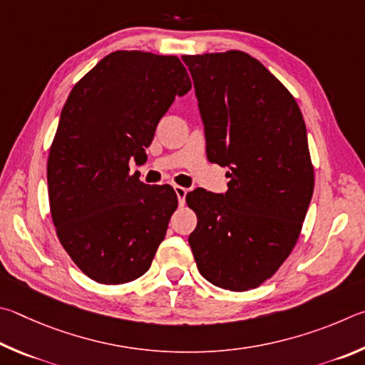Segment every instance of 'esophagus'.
<instances>
[{
  "label": "esophagus",
  "mask_w": 365,
  "mask_h": 365,
  "mask_svg": "<svg viewBox=\"0 0 365 365\" xmlns=\"http://www.w3.org/2000/svg\"><path fill=\"white\" fill-rule=\"evenodd\" d=\"M175 192L178 195L179 203L184 205V202H186V195H187V189L182 187V186H175Z\"/></svg>",
  "instance_id": "obj_1"
}]
</instances>
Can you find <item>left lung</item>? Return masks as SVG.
Masks as SVG:
<instances>
[{
    "label": "left lung",
    "instance_id": "left-lung-1",
    "mask_svg": "<svg viewBox=\"0 0 365 365\" xmlns=\"http://www.w3.org/2000/svg\"><path fill=\"white\" fill-rule=\"evenodd\" d=\"M205 126L207 157L229 171L226 194L197 187L189 235L208 282L245 292L271 279L302 232L314 190L308 134L297 101L242 51L182 56Z\"/></svg>",
    "mask_w": 365,
    "mask_h": 365
}]
</instances>
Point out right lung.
Masks as SVG:
<instances>
[{"label": "right lung", "instance_id": "add662e5", "mask_svg": "<svg viewBox=\"0 0 365 365\" xmlns=\"http://www.w3.org/2000/svg\"><path fill=\"white\" fill-rule=\"evenodd\" d=\"M192 88L176 56L115 51L70 91L49 149V207L57 237L89 279L126 284L149 271L178 197L130 173L158 121Z\"/></svg>", "mask_w": 365, "mask_h": 365}]
</instances>
